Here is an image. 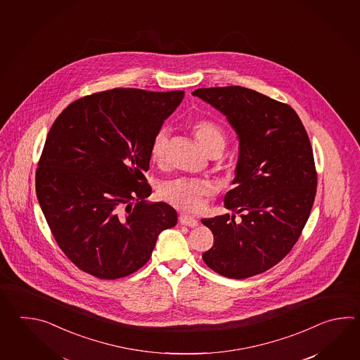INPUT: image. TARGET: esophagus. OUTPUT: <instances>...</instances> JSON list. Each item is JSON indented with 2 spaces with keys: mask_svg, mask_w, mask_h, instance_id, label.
<instances>
[{
  "mask_svg": "<svg viewBox=\"0 0 360 360\" xmlns=\"http://www.w3.org/2000/svg\"><path fill=\"white\" fill-rule=\"evenodd\" d=\"M179 221H180V224H183V225L191 226V228H194V226L198 225V220H195L194 217H191V214H180V216H179Z\"/></svg>",
  "mask_w": 360,
  "mask_h": 360,
  "instance_id": "1",
  "label": "esophagus"
}]
</instances>
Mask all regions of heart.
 Listing matches in <instances>:
<instances>
[{
  "mask_svg": "<svg viewBox=\"0 0 360 360\" xmlns=\"http://www.w3.org/2000/svg\"><path fill=\"white\" fill-rule=\"evenodd\" d=\"M191 131L202 146L210 155L214 152H222L226 144V135L216 123L200 120L191 124ZM169 131L162 127L157 131L150 146L152 161H163L169 149ZM211 193V185L203 180L194 179H171L158 186V197L171 206L176 207L188 212H198L205 206V198Z\"/></svg>",
  "mask_w": 360,
  "mask_h": 360,
  "instance_id": "obj_1",
  "label": "heart"
}]
</instances>
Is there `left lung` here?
Segmentation results:
<instances>
[{
    "label": "left lung",
    "mask_w": 360,
    "mask_h": 360,
    "mask_svg": "<svg viewBox=\"0 0 360 360\" xmlns=\"http://www.w3.org/2000/svg\"><path fill=\"white\" fill-rule=\"evenodd\" d=\"M193 95L226 115L239 139L236 188L224 198L233 214L202 219L214 239L202 259L220 276H257L287 256L309 219L316 193L313 148L288 104L240 86Z\"/></svg>",
    "instance_id": "obj_1"
}]
</instances>
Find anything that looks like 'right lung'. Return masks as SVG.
<instances>
[{"label": "right lung", "mask_w": 360, "mask_h": 360, "mask_svg": "<svg viewBox=\"0 0 360 360\" xmlns=\"http://www.w3.org/2000/svg\"><path fill=\"white\" fill-rule=\"evenodd\" d=\"M184 91L113 89L73 101L49 131L36 171L39 206L61 251L99 279L130 276L177 224L144 172L150 146Z\"/></svg>", "instance_id": "right-lung-1"}]
</instances>
